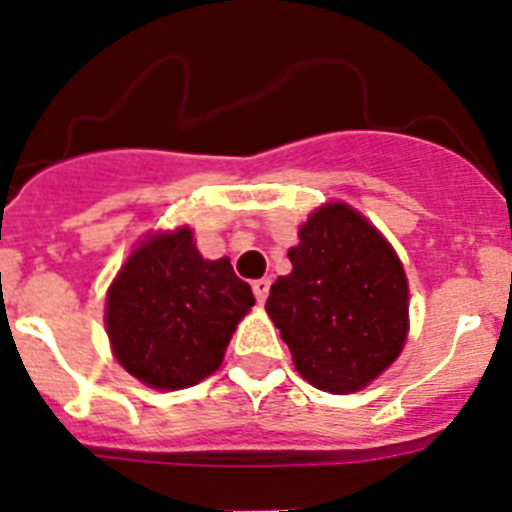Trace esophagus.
<instances>
[{
  "mask_svg": "<svg viewBox=\"0 0 512 512\" xmlns=\"http://www.w3.org/2000/svg\"><path fill=\"white\" fill-rule=\"evenodd\" d=\"M269 287H271V279L269 277L256 279V282H253V295H256V300L264 302L266 297H269Z\"/></svg>",
  "mask_w": 512,
  "mask_h": 512,
  "instance_id": "esophagus-1",
  "label": "esophagus"
}]
</instances>
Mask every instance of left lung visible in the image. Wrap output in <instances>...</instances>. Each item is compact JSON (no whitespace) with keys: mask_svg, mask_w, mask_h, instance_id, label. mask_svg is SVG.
<instances>
[{"mask_svg":"<svg viewBox=\"0 0 512 512\" xmlns=\"http://www.w3.org/2000/svg\"><path fill=\"white\" fill-rule=\"evenodd\" d=\"M289 261L266 312L297 372L333 395L361 390L408 338V277L395 248L359 212L330 202L307 217Z\"/></svg>","mask_w":512,"mask_h":512,"instance_id":"left-lung-1","label":"left lung"}]
</instances>
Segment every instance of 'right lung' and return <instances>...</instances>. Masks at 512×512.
Instances as JSON below:
<instances>
[{
  "label": "right lung",
  "mask_w": 512,
  "mask_h": 512,
  "mask_svg": "<svg viewBox=\"0 0 512 512\" xmlns=\"http://www.w3.org/2000/svg\"><path fill=\"white\" fill-rule=\"evenodd\" d=\"M256 305L228 259H202L192 230L135 248L107 292L112 354L156 390H184L217 372L235 325Z\"/></svg>",
  "instance_id": "right-lung-1"
}]
</instances>
